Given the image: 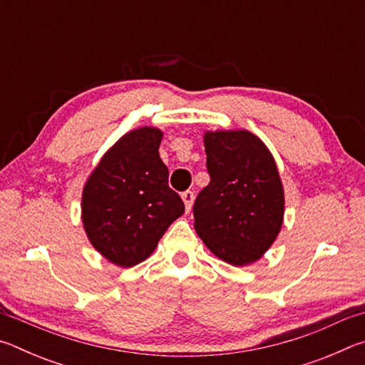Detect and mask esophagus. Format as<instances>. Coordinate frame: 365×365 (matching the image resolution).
<instances>
[{"instance_id": "esophagus-1", "label": "esophagus", "mask_w": 365, "mask_h": 365, "mask_svg": "<svg viewBox=\"0 0 365 365\" xmlns=\"http://www.w3.org/2000/svg\"><path fill=\"white\" fill-rule=\"evenodd\" d=\"M182 200L185 202V207H187V211L190 212V209H191V206H193V201H195V193H193V191H190V190L183 191Z\"/></svg>"}]
</instances>
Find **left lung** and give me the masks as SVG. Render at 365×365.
<instances>
[{"mask_svg":"<svg viewBox=\"0 0 365 365\" xmlns=\"http://www.w3.org/2000/svg\"><path fill=\"white\" fill-rule=\"evenodd\" d=\"M205 148L211 182L195 201V230L222 261L256 262L279 237L285 212L275 159L248 130L206 132Z\"/></svg>","mask_w":365,"mask_h":365,"instance_id":"left-lung-1","label":"left lung"}]
</instances>
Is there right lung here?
<instances>
[{"label":"right lung","instance_id":"1","mask_svg":"<svg viewBox=\"0 0 365 365\" xmlns=\"http://www.w3.org/2000/svg\"><path fill=\"white\" fill-rule=\"evenodd\" d=\"M163 132L141 127L104 153L82 193V222L93 248L115 265L132 267L156 250L185 212L159 158Z\"/></svg>","mask_w":365,"mask_h":365}]
</instances>
